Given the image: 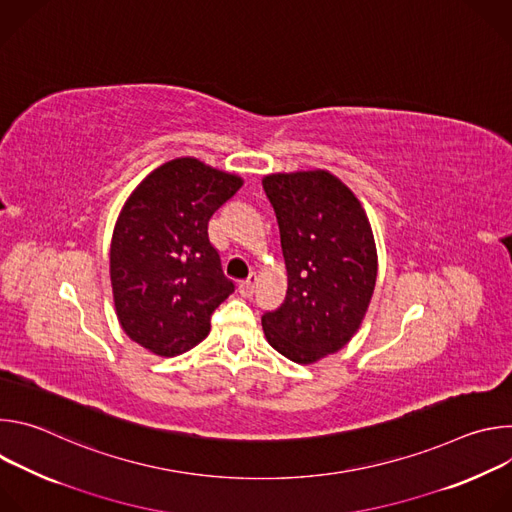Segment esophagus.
Returning a JSON list of instances; mask_svg holds the SVG:
<instances>
[{
    "label": "esophagus",
    "mask_w": 512,
    "mask_h": 512,
    "mask_svg": "<svg viewBox=\"0 0 512 512\" xmlns=\"http://www.w3.org/2000/svg\"><path fill=\"white\" fill-rule=\"evenodd\" d=\"M255 283H257V273H251L247 281L239 283V294L243 298H251L255 294Z\"/></svg>",
    "instance_id": "obj_1"
}]
</instances>
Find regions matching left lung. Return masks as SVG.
Returning a JSON list of instances; mask_svg holds the SVG:
<instances>
[{
  "label": "left lung",
  "mask_w": 512,
  "mask_h": 512,
  "mask_svg": "<svg viewBox=\"0 0 512 512\" xmlns=\"http://www.w3.org/2000/svg\"><path fill=\"white\" fill-rule=\"evenodd\" d=\"M275 210L287 294L263 332L285 358L314 364L358 332L377 283L375 235L360 200L328 170L263 176Z\"/></svg>",
  "instance_id": "left-lung-1"
}]
</instances>
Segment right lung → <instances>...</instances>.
I'll list each match as a JSON object with an SVG mask.
<instances>
[{"label":"right lung","mask_w":512,"mask_h":512,"mask_svg":"<svg viewBox=\"0 0 512 512\" xmlns=\"http://www.w3.org/2000/svg\"><path fill=\"white\" fill-rule=\"evenodd\" d=\"M239 174L174 158L127 196L111 237L109 273L123 332L156 356H178L210 332V314L233 294L208 221L243 186Z\"/></svg>","instance_id":"add662e5"}]
</instances>
